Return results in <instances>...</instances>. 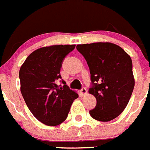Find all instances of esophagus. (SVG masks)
I'll use <instances>...</instances> for the list:
<instances>
[{"label": "esophagus", "mask_w": 150, "mask_h": 150, "mask_svg": "<svg viewBox=\"0 0 150 150\" xmlns=\"http://www.w3.org/2000/svg\"><path fill=\"white\" fill-rule=\"evenodd\" d=\"M81 93L83 95V96H85V95H86L87 94V89L86 88H85V87H83V88H82V89H81Z\"/></svg>", "instance_id": "esophagus-1"}]
</instances>
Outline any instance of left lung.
<instances>
[{
	"instance_id": "8db88e82",
	"label": "left lung",
	"mask_w": 150,
	"mask_h": 150,
	"mask_svg": "<svg viewBox=\"0 0 150 150\" xmlns=\"http://www.w3.org/2000/svg\"><path fill=\"white\" fill-rule=\"evenodd\" d=\"M76 49L89 66V93L96 99L89 114L97 121H111L123 112L135 86L132 59L122 48L110 43L80 44Z\"/></svg>"
}]
</instances>
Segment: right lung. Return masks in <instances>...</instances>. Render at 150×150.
I'll list each match as a JSON object with an SVG mask.
<instances>
[{
  "label": "right lung",
  "instance_id": "add662e5",
  "mask_svg": "<svg viewBox=\"0 0 150 150\" xmlns=\"http://www.w3.org/2000/svg\"><path fill=\"white\" fill-rule=\"evenodd\" d=\"M75 45L40 48L25 59L19 71L21 93L29 110L47 125H58L68 117L73 100L79 97L61 79L63 61ZM60 81L61 85H57Z\"/></svg>",
  "mask_w": 150,
  "mask_h": 150
}]
</instances>
